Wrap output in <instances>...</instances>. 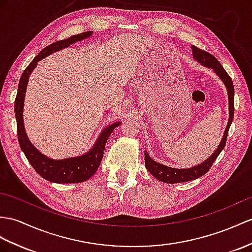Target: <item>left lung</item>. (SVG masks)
I'll use <instances>...</instances> for the list:
<instances>
[{
    "mask_svg": "<svg viewBox=\"0 0 252 252\" xmlns=\"http://www.w3.org/2000/svg\"><path fill=\"white\" fill-rule=\"evenodd\" d=\"M191 49H192L193 59L195 61H198L201 65L208 67V68H212L215 71V73H216V75L221 79V81L224 83L226 92H228V97H229V121H228V125L225 127L221 142H220V144L218 145L216 151H215L211 155V157H208L205 161H203L198 165H194L192 168L176 169V168L167 167V165L153 160V159L149 156V154H147V152L145 151L144 161H145V167L147 171H149V172L158 181L168 183V184L192 181V180L198 179V177L202 175H204L207 171L211 169L212 164L215 162V160H216L220 153H221V151L224 149L226 137H228V132H229V128L233 122V118H234V85H233L231 77L228 75V72L224 70L221 64L219 63V61L215 58L214 55L204 50H201V49L194 46H191Z\"/></svg>",
    "mask_w": 252,
    "mask_h": 252,
    "instance_id": "left-lung-1",
    "label": "left lung"
}]
</instances>
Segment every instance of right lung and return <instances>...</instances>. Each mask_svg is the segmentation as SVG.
Masks as SVG:
<instances>
[{"mask_svg": "<svg viewBox=\"0 0 252 252\" xmlns=\"http://www.w3.org/2000/svg\"><path fill=\"white\" fill-rule=\"evenodd\" d=\"M93 32H83L78 35H73L71 37L55 41L53 44L49 45L35 57L32 62L23 71L20 78L19 84H18V93L15 100V114L17 120V132L18 141L21 147L22 152L26 155L27 159L34 170L41 177L49 182L58 183V184H70V183H81L88 181L90 177L93 176L97 171L98 167L101 162V159L105 152V146L110 134L118 127L121 122H115L113 124L109 125L101 131L99 137L96 140L93 147L84 155L70 157L66 159H51L36 149L29 140L23 125V103L24 97H26V91L28 87L30 75L32 73L34 68L41 59L48 57L49 54L57 52L61 49L69 47L79 40H83L88 37H91Z\"/></svg>", "mask_w": 252, "mask_h": 252, "instance_id": "right-lung-1", "label": "right lung"}]
</instances>
